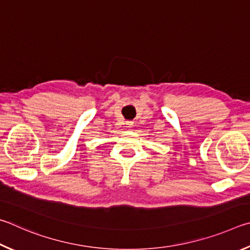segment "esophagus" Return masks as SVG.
Wrapping results in <instances>:
<instances>
[{"instance_id":"34e87169","label":"esophagus","mask_w":250,"mask_h":250,"mask_svg":"<svg viewBox=\"0 0 250 250\" xmlns=\"http://www.w3.org/2000/svg\"><path fill=\"white\" fill-rule=\"evenodd\" d=\"M126 127L127 128H130V127H133V122H126Z\"/></svg>"}]
</instances>
